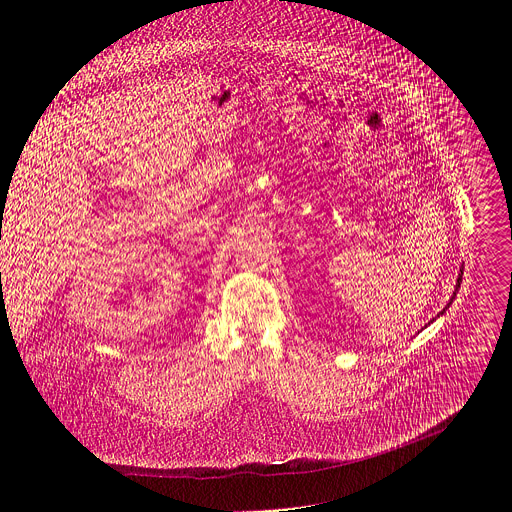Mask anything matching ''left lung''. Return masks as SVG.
<instances>
[{
	"label": "left lung",
	"instance_id": "obj_1",
	"mask_svg": "<svg viewBox=\"0 0 512 512\" xmlns=\"http://www.w3.org/2000/svg\"><path fill=\"white\" fill-rule=\"evenodd\" d=\"M463 270H465V265H461V272H459V278H456V286H454V292H452V297H450V301H448V305L438 313V317L440 315H444L446 313V309L452 305V301L456 299V292H459V288H461V282H463Z\"/></svg>",
	"mask_w": 512,
	"mask_h": 512
}]
</instances>
